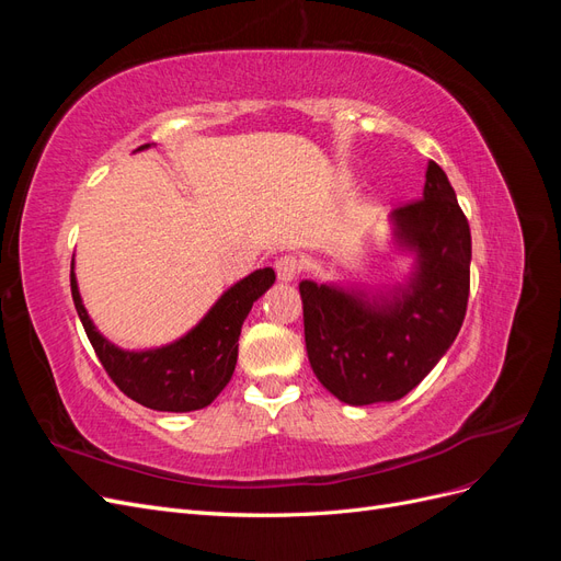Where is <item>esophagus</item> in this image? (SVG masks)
I'll return each mask as SVG.
<instances>
[{
    "instance_id": "esophagus-1",
    "label": "esophagus",
    "mask_w": 561,
    "mask_h": 561,
    "mask_svg": "<svg viewBox=\"0 0 561 561\" xmlns=\"http://www.w3.org/2000/svg\"><path fill=\"white\" fill-rule=\"evenodd\" d=\"M301 271V262L295 257V254H283V257L276 260V274L280 283H293Z\"/></svg>"
}]
</instances>
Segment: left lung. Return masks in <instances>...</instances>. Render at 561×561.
<instances>
[{
	"label": "left lung",
	"instance_id": "obj_1",
	"mask_svg": "<svg viewBox=\"0 0 561 561\" xmlns=\"http://www.w3.org/2000/svg\"><path fill=\"white\" fill-rule=\"evenodd\" d=\"M390 248L410 257L400 283L301 280L313 375L353 407L396 402L416 388L463 325L470 227L443 168L428 161L423 198L390 213Z\"/></svg>",
	"mask_w": 561,
	"mask_h": 561
}]
</instances>
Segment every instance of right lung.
Wrapping results in <instances>:
<instances>
[{
    "label": "right lung",
    "mask_w": 561,
    "mask_h": 561,
    "mask_svg": "<svg viewBox=\"0 0 561 561\" xmlns=\"http://www.w3.org/2000/svg\"><path fill=\"white\" fill-rule=\"evenodd\" d=\"M149 147H154V142L142 145L135 151ZM274 283L276 274L271 266L252 271L239 283L227 287L208 313L175 342L135 351L112 344L95 328L87 307H83L72 260L75 307L107 375L130 400L149 407V410L175 414L203 410L222 393L236 369V358H239L243 320L248 318L252 304Z\"/></svg>",
    "instance_id": "add662e5"
}]
</instances>
